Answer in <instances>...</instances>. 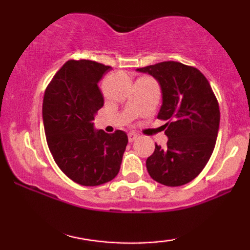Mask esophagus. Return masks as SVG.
I'll use <instances>...</instances> for the list:
<instances>
[{
	"label": "esophagus",
	"instance_id": "1",
	"mask_svg": "<svg viewBox=\"0 0 250 250\" xmlns=\"http://www.w3.org/2000/svg\"><path fill=\"white\" fill-rule=\"evenodd\" d=\"M137 137H139V135H137L136 133H134V131H130V133L128 134V140H129V142L135 141V140H136Z\"/></svg>",
	"mask_w": 250,
	"mask_h": 250
}]
</instances>
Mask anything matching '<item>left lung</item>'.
Segmentation results:
<instances>
[{"instance_id": "1", "label": "left lung", "mask_w": 250, "mask_h": 250, "mask_svg": "<svg viewBox=\"0 0 250 250\" xmlns=\"http://www.w3.org/2000/svg\"><path fill=\"white\" fill-rule=\"evenodd\" d=\"M159 82L162 105L157 119L168 121L167 147L155 146L146 166L150 177L168 187L190 182L213 154L220 109L210 84L196 68L167 61L139 68Z\"/></svg>"}]
</instances>
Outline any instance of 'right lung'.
Listing matches in <instances>:
<instances>
[{"instance_id": "1", "label": "right lung", "mask_w": 250, "mask_h": 250, "mask_svg": "<svg viewBox=\"0 0 250 250\" xmlns=\"http://www.w3.org/2000/svg\"><path fill=\"white\" fill-rule=\"evenodd\" d=\"M109 65L70 60L45 89L42 117L47 143L59 168L74 182L94 187L119 174L128 143L125 131L107 134L94 128L103 107L99 82Z\"/></svg>"}]
</instances>
